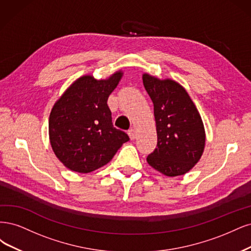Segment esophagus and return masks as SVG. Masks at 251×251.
Listing matches in <instances>:
<instances>
[{
    "instance_id": "esophagus-1",
    "label": "esophagus",
    "mask_w": 251,
    "mask_h": 251,
    "mask_svg": "<svg viewBox=\"0 0 251 251\" xmlns=\"http://www.w3.org/2000/svg\"><path fill=\"white\" fill-rule=\"evenodd\" d=\"M128 135H129V137H130V140H134L136 137V131L134 130V129H130V130L128 131Z\"/></svg>"
}]
</instances>
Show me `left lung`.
I'll use <instances>...</instances> for the list:
<instances>
[{"instance_id":"8db88e82","label":"left lung","mask_w":251,"mask_h":251,"mask_svg":"<svg viewBox=\"0 0 251 251\" xmlns=\"http://www.w3.org/2000/svg\"><path fill=\"white\" fill-rule=\"evenodd\" d=\"M143 83L154 105L157 133V146L148 155V164L166 176L184 175L198 163L205 147L199 111L175 80L145 73Z\"/></svg>"}]
</instances>
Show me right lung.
Returning <instances> with one entry per match:
<instances>
[{"mask_svg": "<svg viewBox=\"0 0 251 251\" xmlns=\"http://www.w3.org/2000/svg\"><path fill=\"white\" fill-rule=\"evenodd\" d=\"M117 71L106 79L79 77L55 102L49 118L53 152L73 172L90 173L112 159L128 135L111 123L107 99L123 77Z\"/></svg>", "mask_w": 251, "mask_h": 251, "instance_id": "add662e5", "label": "right lung"}]
</instances>
